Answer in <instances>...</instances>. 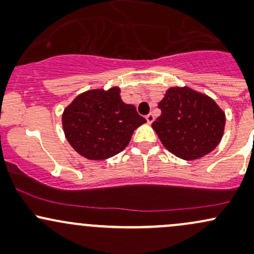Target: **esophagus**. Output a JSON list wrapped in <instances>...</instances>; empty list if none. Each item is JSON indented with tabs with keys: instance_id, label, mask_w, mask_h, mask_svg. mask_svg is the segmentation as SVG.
<instances>
[{
	"instance_id": "34e87169",
	"label": "esophagus",
	"mask_w": 254,
	"mask_h": 254,
	"mask_svg": "<svg viewBox=\"0 0 254 254\" xmlns=\"http://www.w3.org/2000/svg\"><path fill=\"white\" fill-rule=\"evenodd\" d=\"M145 119H147V122H148V123H153V122H154V119H155V117H154V115H153V113H149V115H147V116H145Z\"/></svg>"
}]
</instances>
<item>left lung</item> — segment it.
Returning <instances> with one entry per match:
<instances>
[{
    "label": "left lung",
    "instance_id": "1",
    "mask_svg": "<svg viewBox=\"0 0 254 254\" xmlns=\"http://www.w3.org/2000/svg\"><path fill=\"white\" fill-rule=\"evenodd\" d=\"M159 109L161 116L151 127L166 149L176 156L198 159L220 143L226 116L208 95L189 87L170 88L159 103Z\"/></svg>",
    "mask_w": 254,
    "mask_h": 254
}]
</instances>
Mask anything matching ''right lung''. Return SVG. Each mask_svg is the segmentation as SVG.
I'll list each match as a JSON object with an SVG mask.
<instances>
[{
    "mask_svg": "<svg viewBox=\"0 0 254 254\" xmlns=\"http://www.w3.org/2000/svg\"><path fill=\"white\" fill-rule=\"evenodd\" d=\"M121 89H93L72 100L62 116L66 139L89 160L117 155L129 144L133 131L145 123L133 105L122 101Z\"/></svg>",
    "mask_w": 254,
    "mask_h": 254,
    "instance_id": "right-lung-1",
    "label": "right lung"
}]
</instances>
